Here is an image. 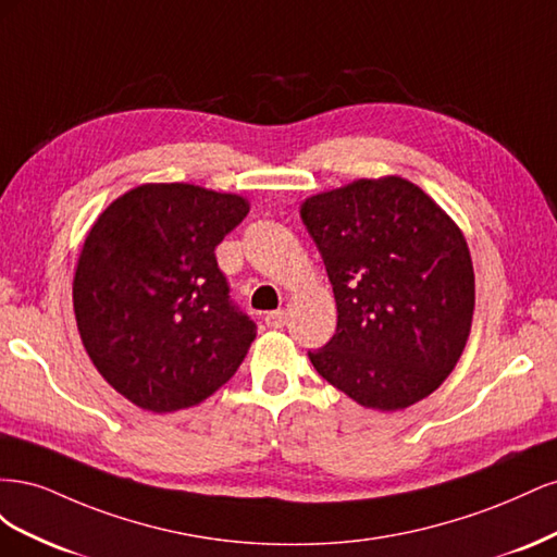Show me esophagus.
<instances>
[{
  "label": "esophagus",
  "instance_id": "1",
  "mask_svg": "<svg viewBox=\"0 0 557 557\" xmlns=\"http://www.w3.org/2000/svg\"><path fill=\"white\" fill-rule=\"evenodd\" d=\"M285 318H288V313H285L283 309H278V311H269V313L264 315V323H267V327L281 330V327L285 325Z\"/></svg>",
  "mask_w": 557,
  "mask_h": 557
}]
</instances>
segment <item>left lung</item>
<instances>
[{"label":"left lung","instance_id":"obj_1","mask_svg":"<svg viewBox=\"0 0 557 557\" xmlns=\"http://www.w3.org/2000/svg\"><path fill=\"white\" fill-rule=\"evenodd\" d=\"M301 223L323 256L336 332L309 350L315 372L352 401L399 411L458 364L474 318V267L462 230L401 176L358 178L307 197Z\"/></svg>","mask_w":557,"mask_h":557}]
</instances>
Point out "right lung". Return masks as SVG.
<instances>
[{
    "label": "right lung",
    "instance_id": "add662e5",
    "mask_svg": "<svg viewBox=\"0 0 557 557\" xmlns=\"http://www.w3.org/2000/svg\"><path fill=\"white\" fill-rule=\"evenodd\" d=\"M250 205L193 183H144L97 215L74 272V313L97 372L144 411L172 413L225 385L256 339L215 246Z\"/></svg>",
    "mask_w": 557,
    "mask_h": 557
}]
</instances>
